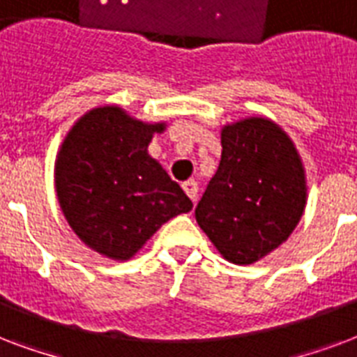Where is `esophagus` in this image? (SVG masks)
<instances>
[{"label": "esophagus", "mask_w": 357, "mask_h": 357, "mask_svg": "<svg viewBox=\"0 0 357 357\" xmlns=\"http://www.w3.org/2000/svg\"><path fill=\"white\" fill-rule=\"evenodd\" d=\"M182 190L186 192V195L192 201H195L197 199V192H199V186H197V182L195 181H186L184 184H182Z\"/></svg>", "instance_id": "esophagus-1"}]
</instances>
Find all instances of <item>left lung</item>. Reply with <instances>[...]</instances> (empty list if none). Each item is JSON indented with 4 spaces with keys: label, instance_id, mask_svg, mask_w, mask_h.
Listing matches in <instances>:
<instances>
[{
    "label": "left lung",
    "instance_id": "obj_1",
    "mask_svg": "<svg viewBox=\"0 0 357 357\" xmlns=\"http://www.w3.org/2000/svg\"><path fill=\"white\" fill-rule=\"evenodd\" d=\"M305 171L291 137L264 117L222 130V160L195 220L229 262L251 264L291 236L305 208Z\"/></svg>",
    "mask_w": 357,
    "mask_h": 357
}]
</instances>
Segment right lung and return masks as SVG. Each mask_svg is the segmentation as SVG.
<instances>
[{"label": "right lung", "instance_id": "right-lung-1", "mask_svg": "<svg viewBox=\"0 0 357 357\" xmlns=\"http://www.w3.org/2000/svg\"><path fill=\"white\" fill-rule=\"evenodd\" d=\"M165 124L130 117L119 106L87 112L55 160V192L66 222L87 248L126 261L192 201L147 147Z\"/></svg>", "mask_w": 357, "mask_h": 357}]
</instances>
